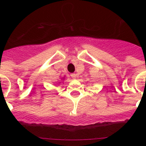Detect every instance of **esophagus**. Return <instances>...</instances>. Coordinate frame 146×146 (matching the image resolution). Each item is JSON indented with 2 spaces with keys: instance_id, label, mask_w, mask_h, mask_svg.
Returning a JSON list of instances; mask_svg holds the SVG:
<instances>
[{
  "instance_id": "34e87169",
  "label": "esophagus",
  "mask_w": 146,
  "mask_h": 146,
  "mask_svg": "<svg viewBox=\"0 0 146 146\" xmlns=\"http://www.w3.org/2000/svg\"><path fill=\"white\" fill-rule=\"evenodd\" d=\"M70 76L72 77V79L75 80L76 78V74H75V73H71Z\"/></svg>"
}]
</instances>
